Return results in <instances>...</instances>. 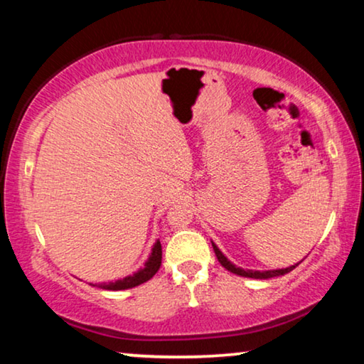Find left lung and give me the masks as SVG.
<instances>
[{"instance_id": "obj_1", "label": "left lung", "mask_w": 364, "mask_h": 364, "mask_svg": "<svg viewBox=\"0 0 364 364\" xmlns=\"http://www.w3.org/2000/svg\"><path fill=\"white\" fill-rule=\"evenodd\" d=\"M211 245H213V250H215V255H216L218 261H220V263H221V266H225V268H226L228 271H231V273H235V274H238V276H245V278H255V279H268V278H274V276H283V274L289 273V271H293V269L296 268V266L299 264V263H296V264H293V266H288V268H281V269H266V271H258V269H243V268H240V266L232 264L231 261L228 259L226 256L221 253V250L218 248V246H216L215 243H213V241H211Z\"/></svg>"}]
</instances>
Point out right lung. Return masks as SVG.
Wrapping results in <instances>:
<instances>
[{
    "label": "right lung",
    "instance_id": "right-lung-1",
    "mask_svg": "<svg viewBox=\"0 0 364 364\" xmlns=\"http://www.w3.org/2000/svg\"><path fill=\"white\" fill-rule=\"evenodd\" d=\"M161 258H163V251H161V243L159 240H156V243L153 245L151 253H149V258L146 259L143 268H139L136 273L124 276L123 279H116V281H108V283H100L98 288L101 289H109V291H119V289H129L134 287H139V284L146 283L148 279H151L154 274L158 273L159 266H161ZM93 284V283H90ZM96 287V284H93Z\"/></svg>",
    "mask_w": 364,
    "mask_h": 364
}]
</instances>
